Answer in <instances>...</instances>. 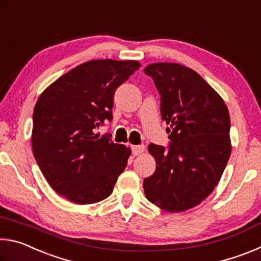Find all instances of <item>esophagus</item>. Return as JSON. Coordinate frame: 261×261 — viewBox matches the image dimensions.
<instances>
[{"label":"esophagus","mask_w":261,"mask_h":261,"mask_svg":"<svg viewBox=\"0 0 261 261\" xmlns=\"http://www.w3.org/2000/svg\"><path fill=\"white\" fill-rule=\"evenodd\" d=\"M131 148H132V154H134V155H140V154L145 151L144 145H135V146H132Z\"/></svg>","instance_id":"esophagus-1"}]
</instances>
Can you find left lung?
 I'll return each mask as SVG.
<instances>
[{
	"label": "left lung",
	"instance_id": "1",
	"mask_svg": "<svg viewBox=\"0 0 261 261\" xmlns=\"http://www.w3.org/2000/svg\"><path fill=\"white\" fill-rule=\"evenodd\" d=\"M144 72L161 95V117L170 134L168 151L148 145L156 169L145 178L144 191L163 211H188L213 192L230 158L228 108L218 92L185 65L158 62Z\"/></svg>",
	"mask_w": 261,
	"mask_h": 261
}]
</instances>
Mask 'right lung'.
<instances>
[{"instance_id": "1", "label": "right lung", "mask_w": 261, "mask_h": 261, "mask_svg": "<svg viewBox=\"0 0 261 261\" xmlns=\"http://www.w3.org/2000/svg\"><path fill=\"white\" fill-rule=\"evenodd\" d=\"M139 68L138 61L85 62L50 84L35 103V161L50 187L74 204L106 199L125 169L130 147L95 129L112 121L115 91Z\"/></svg>"}]
</instances>
